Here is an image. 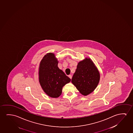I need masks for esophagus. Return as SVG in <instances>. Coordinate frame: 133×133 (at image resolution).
I'll list each match as a JSON object with an SVG mask.
<instances>
[{"mask_svg": "<svg viewBox=\"0 0 133 133\" xmlns=\"http://www.w3.org/2000/svg\"><path fill=\"white\" fill-rule=\"evenodd\" d=\"M68 77H69L70 78H72V75H69V76H68Z\"/></svg>", "mask_w": 133, "mask_h": 133, "instance_id": "1", "label": "esophagus"}]
</instances>
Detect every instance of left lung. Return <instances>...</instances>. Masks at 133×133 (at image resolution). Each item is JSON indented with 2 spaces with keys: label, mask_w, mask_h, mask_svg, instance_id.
Listing matches in <instances>:
<instances>
[{
  "label": "left lung",
  "mask_w": 133,
  "mask_h": 133,
  "mask_svg": "<svg viewBox=\"0 0 133 133\" xmlns=\"http://www.w3.org/2000/svg\"><path fill=\"white\" fill-rule=\"evenodd\" d=\"M100 78L98 70L90 58L79 62L71 82L83 96L88 95L97 87Z\"/></svg>",
  "instance_id": "1"
}]
</instances>
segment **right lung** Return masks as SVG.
Here are the masks:
<instances>
[{
  "label": "right lung",
  "instance_id": "add662e5",
  "mask_svg": "<svg viewBox=\"0 0 133 133\" xmlns=\"http://www.w3.org/2000/svg\"><path fill=\"white\" fill-rule=\"evenodd\" d=\"M58 61L54 53L44 56L38 70L39 82L45 94L50 97L57 98L62 94V88L71 81L58 66Z\"/></svg>",
  "mask_w": 133,
  "mask_h": 133
}]
</instances>
